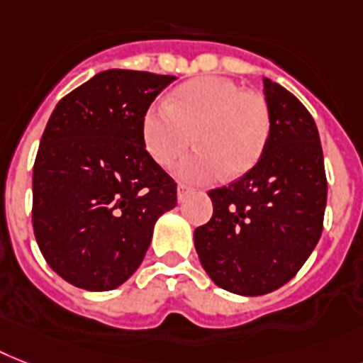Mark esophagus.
<instances>
[{"label":"esophagus","instance_id":"1","mask_svg":"<svg viewBox=\"0 0 363 363\" xmlns=\"http://www.w3.org/2000/svg\"><path fill=\"white\" fill-rule=\"evenodd\" d=\"M190 191H191L190 186H186V184H179V186H177V197H179V201H182Z\"/></svg>","mask_w":363,"mask_h":363}]
</instances>
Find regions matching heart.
<instances>
[{
  "mask_svg": "<svg viewBox=\"0 0 363 363\" xmlns=\"http://www.w3.org/2000/svg\"><path fill=\"white\" fill-rule=\"evenodd\" d=\"M272 117L263 95L242 91L233 79L201 76L179 85L166 102L152 104L141 121L147 152L169 166L194 141L197 149L177 166V175L208 182L242 175L257 164L270 138Z\"/></svg>",
  "mask_w": 363,
  "mask_h": 363,
  "instance_id": "obj_1",
  "label": "heart"
}]
</instances>
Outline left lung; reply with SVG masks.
Masks as SVG:
<instances>
[{
  "mask_svg": "<svg viewBox=\"0 0 363 363\" xmlns=\"http://www.w3.org/2000/svg\"><path fill=\"white\" fill-rule=\"evenodd\" d=\"M272 128L259 162L208 191L212 218L194 231L197 255L218 287L272 293L296 276L323 233L325 158L313 117L293 93L264 78Z\"/></svg>",
  "mask_w": 363,
  "mask_h": 363,
  "instance_id": "1",
  "label": "left lung"
}]
</instances>
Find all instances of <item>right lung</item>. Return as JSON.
I'll return each instance as SVG.
<instances>
[{"label": "right lung", "mask_w": 363, "mask_h": 363, "mask_svg": "<svg viewBox=\"0 0 363 363\" xmlns=\"http://www.w3.org/2000/svg\"><path fill=\"white\" fill-rule=\"evenodd\" d=\"M175 76L104 70L59 100L33 166V231L50 268L111 291L140 267L177 182L151 158L141 121Z\"/></svg>", "instance_id": "1"}]
</instances>
